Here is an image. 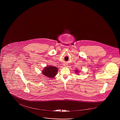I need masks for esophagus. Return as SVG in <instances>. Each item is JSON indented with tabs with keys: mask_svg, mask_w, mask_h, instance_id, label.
<instances>
[{
	"mask_svg": "<svg viewBox=\"0 0 120 120\" xmlns=\"http://www.w3.org/2000/svg\"><path fill=\"white\" fill-rule=\"evenodd\" d=\"M68 66H67V64H65V67H67Z\"/></svg>",
	"mask_w": 120,
	"mask_h": 120,
	"instance_id": "34e87169",
	"label": "esophagus"
}]
</instances>
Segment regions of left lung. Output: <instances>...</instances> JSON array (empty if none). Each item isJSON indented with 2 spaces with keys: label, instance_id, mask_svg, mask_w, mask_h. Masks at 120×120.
Masks as SVG:
<instances>
[{
  "label": "left lung",
  "instance_id": "obj_1",
  "mask_svg": "<svg viewBox=\"0 0 120 120\" xmlns=\"http://www.w3.org/2000/svg\"><path fill=\"white\" fill-rule=\"evenodd\" d=\"M75 73L78 74V72H79L80 71H79L78 70H75Z\"/></svg>",
  "mask_w": 120,
  "mask_h": 120
}]
</instances>
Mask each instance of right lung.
Masks as SVG:
<instances>
[{
    "label": "right lung",
    "mask_w": 120,
    "mask_h": 120,
    "mask_svg": "<svg viewBox=\"0 0 120 120\" xmlns=\"http://www.w3.org/2000/svg\"><path fill=\"white\" fill-rule=\"evenodd\" d=\"M58 70V69L56 67L52 66H47L43 69L42 74L49 78H53L57 74Z\"/></svg>",
    "instance_id": "add662e5"
}]
</instances>
